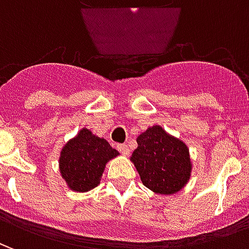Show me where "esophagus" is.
Listing matches in <instances>:
<instances>
[{
    "label": "esophagus",
    "mask_w": 249,
    "mask_h": 249,
    "mask_svg": "<svg viewBox=\"0 0 249 249\" xmlns=\"http://www.w3.org/2000/svg\"><path fill=\"white\" fill-rule=\"evenodd\" d=\"M117 149L120 151V153H123L124 156H128L129 155V146L126 145V144H119L117 145Z\"/></svg>",
    "instance_id": "esophagus-1"
}]
</instances>
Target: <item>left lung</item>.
Here are the masks:
<instances>
[{
	"label": "left lung",
	"instance_id": "8db88e82",
	"mask_svg": "<svg viewBox=\"0 0 249 249\" xmlns=\"http://www.w3.org/2000/svg\"><path fill=\"white\" fill-rule=\"evenodd\" d=\"M130 160L142 184L161 195L180 191L188 183L192 169L188 146L159 125L137 137V148Z\"/></svg>",
	"mask_w": 249,
	"mask_h": 249
}]
</instances>
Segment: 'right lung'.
Instances as JSON below:
<instances>
[{"label": "right lung", "mask_w": 249, "mask_h": 249, "mask_svg": "<svg viewBox=\"0 0 249 249\" xmlns=\"http://www.w3.org/2000/svg\"><path fill=\"white\" fill-rule=\"evenodd\" d=\"M117 155L108 141L84 128L62 148L60 171L71 189L87 192L97 187L105 164Z\"/></svg>", "instance_id": "obj_1"}]
</instances>
